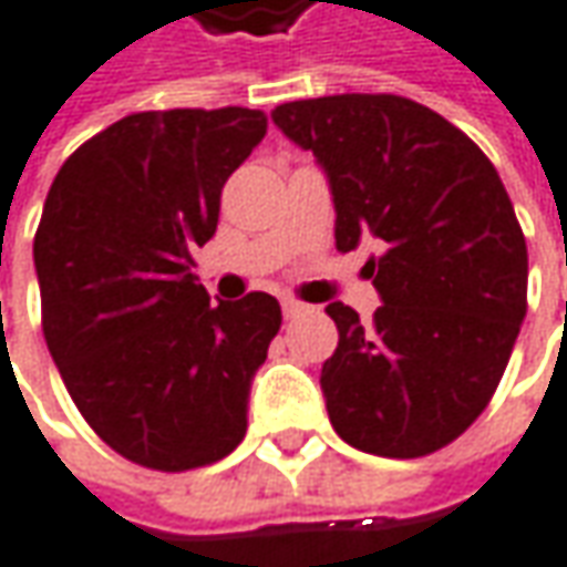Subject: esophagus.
Listing matches in <instances>:
<instances>
[{
	"label": "esophagus",
	"instance_id": "esophagus-1",
	"mask_svg": "<svg viewBox=\"0 0 567 567\" xmlns=\"http://www.w3.org/2000/svg\"><path fill=\"white\" fill-rule=\"evenodd\" d=\"M282 313L288 320H295V317H301V313H308V305H301V301H285Z\"/></svg>",
	"mask_w": 567,
	"mask_h": 567
}]
</instances>
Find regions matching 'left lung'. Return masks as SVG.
<instances>
[{
  "instance_id": "left-lung-1",
  "label": "left lung",
  "mask_w": 567,
  "mask_h": 567,
  "mask_svg": "<svg viewBox=\"0 0 567 567\" xmlns=\"http://www.w3.org/2000/svg\"><path fill=\"white\" fill-rule=\"evenodd\" d=\"M272 123L313 152L336 203V250L383 240L364 276L374 323L332 301L339 346L320 386L336 434L364 454L447 447L495 396L527 317V240L495 164L441 113L400 94L291 101Z\"/></svg>"
}]
</instances>
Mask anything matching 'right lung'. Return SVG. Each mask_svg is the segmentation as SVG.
<instances>
[{
  "instance_id": "1",
  "label": "right lung",
  "mask_w": 567,
  "mask_h": 567,
  "mask_svg": "<svg viewBox=\"0 0 567 567\" xmlns=\"http://www.w3.org/2000/svg\"><path fill=\"white\" fill-rule=\"evenodd\" d=\"M266 113H130L79 145L47 193L34 266L40 323L72 403L120 456L186 473L247 434V396L282 327L272 295L209 305L193 250Z\"/></svg>"
}]
</instances>
